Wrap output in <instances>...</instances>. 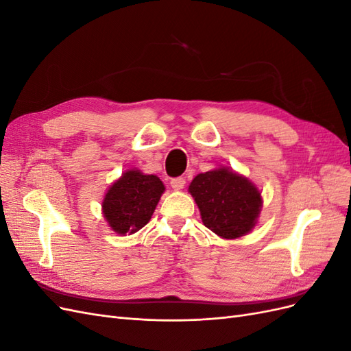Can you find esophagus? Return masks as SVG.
Segmentation results:
<instances>
[{
	"mask_svg": "<svg viewBox=\"0 0 351 351\" xmlns=\"http://www.w3.org/2000/svg\"><path fill=\"white\" fill-rule=\"evenodd\" d=\"M184 184H186V180L183 177H176L171 180V187L174 190H182L184 187Z\"/></svg>",
	"mask_w": 351,
	"mask_h": 351,
	"instance_id": "1",
	"label": "esophagus"
}]
</instances>
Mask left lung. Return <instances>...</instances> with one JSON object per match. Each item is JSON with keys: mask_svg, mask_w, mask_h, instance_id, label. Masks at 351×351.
Listing matches in <instances>:
<instances>
[{"mask_svg": "<svg viewBox=\"0 0 351 351\" xmlns=\"http://www.w3.org/2000/svg\"><path fill=\"white\" fill-rule=\"evenodd\" d=\"M205 227L222 239L241 237L254 227L261 212V192L247 178L227 168L199 174L189 186Z\"/></svg>", "mask_w": 351, "mask_h": 351, "instance_id": "obj_1", "label": "left lung"}]
</instances>
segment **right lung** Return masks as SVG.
<instances>
[{
    "instance_id": "right-lung-1",
    "label": "right lung",
    "mask_w": 351,
    "mask_h": 351,
    "mask_svg": "<svg viewBox=\"0 0 351 351\" xmlns=\"http://www.w3.org/2000/svg\"><path fill=\"white\" fill-rule=\"evenodd\" d=\"M164 190L156 176L130 169L105 195L104 217L115 232L133 234L149 222Z\"/></svg>"
}]
</instances>
